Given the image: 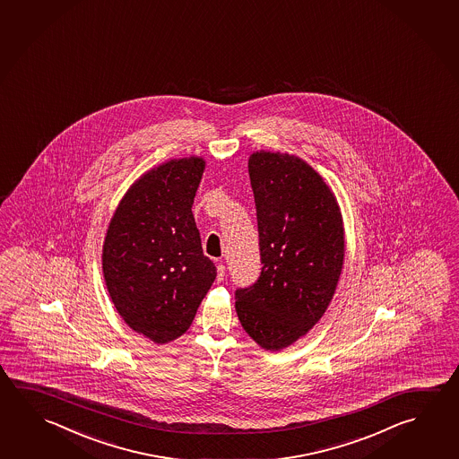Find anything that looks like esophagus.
Listing matches in <instances>:
<instances>
[{
    "mask_svg": "<svg viewBox=\"0 0 459 459\" xmlns=\"http://www.w3.org/2000/svg\"><path fill=\"white\" fill-rule=\"evenodd\" d=\"M224 277H226V265L222 264V263H218V281H224Z\"/></svg>",
    "mask_w": 459,
    "mask_h": 459,
    "instance_id": "obj_1",
    "label": "esophagus"
}]
</instances>
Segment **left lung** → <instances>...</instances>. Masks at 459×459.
Masks as SVG:
<instances>
[{"label": "left lung", "mask_w": 459, "mask_h": 459, "mask_svg": "<svg viewBox=\"0 0 459 459\" xmlns=\"http://www.w3.org/2000/svg\"><path fill=\"white\" fill-rule=\"evenodd\" d=\"M256 203L261 275L237 290L241 327L257 345L281 351L327 311L345 263L337 198L295 154L255 152L248 160Z\"/></svg>", "instance_id": "left-lung-1"}]
</instances>
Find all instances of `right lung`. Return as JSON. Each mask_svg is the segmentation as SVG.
Here are the masks:
<instances>
[{
    "label": "right lung",
    "instance_id": "1",
    "mask_svg": "<svg viewBox=\"0 0 459 459\" xmlns=\"http://www.w3.org/2000/svg\"><path fill=\"white\" fill-rule=\"evenodd\" d=\"M204 166L190 156L146 170L122 196L106 232L101 259L114 307L158 345L186 333L218 273L203 255L192 212Z\"/></svg>",
    "mask_w": 459,
    "mask_h": 459
}]
</instances>
